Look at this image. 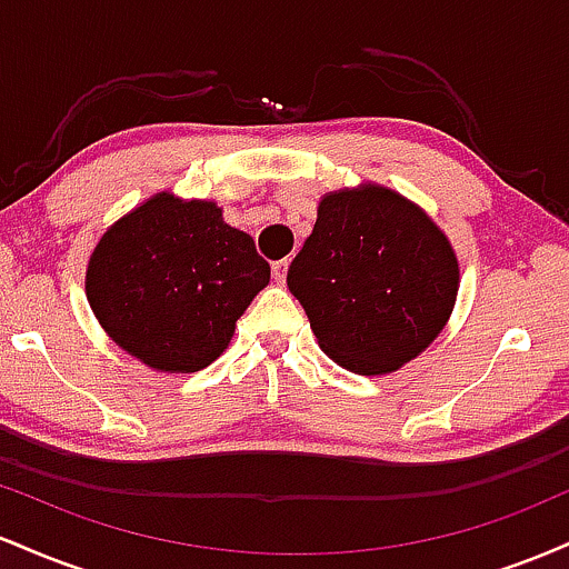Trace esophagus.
<instances>
[{
	"instance_id": "1",
	"label": "esophagus",
	"mask_w": 569,
	"mask_h": 569,
	"mask_svg": "<svg viewBox=\"0 0 569 569\" xmlns=\"http://www.w3.org/2000/svg\"><path fill=\"white\" fill-rule=\"evenodd\" d=\"M289 259H278L276 264H272V278L278 280V283H283L286 280V272H289Z\"/></svg>"
}]
</instances>
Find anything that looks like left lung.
<instances>
[{"label": "left lung", "instance_id": "obj_1", "mask_svg": "<svg viewBox=\"0 0 569 569\" xmlns=\"http://www.w3.org/2000/svg\"><path fill=\"white\" fill-rule=\"evenodd\" d=\"M289 291L331 361L388 375L441 335L460 289L455 248L420 206L380 184L323 194Z\"/></svg>", "mask_w": 569, "mask_h": 569}]
</instances>
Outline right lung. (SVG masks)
<instances>
[{
  "mask_svg": "<svg viewBox=\"0 0 569 569\" xmlns=\"http://www.w3.org/2000/svg\"><path fill=\"white\" fill-rule=\"evenodd\" d=\"M267 283L270 264L217 202L158 192L103 232L84 293L122 350L149 369L189 375L227 350Z\"/></svg>",
  "mask_w": 569,
  "mask_h": 569,
  "instance_id": "right-lung-1",
  "label": "right lung"
}]
</instances>
